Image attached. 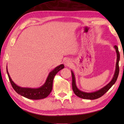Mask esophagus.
<instances>
[{
	"mask_svg": "<svg viewBox=\"0 0 124 124\" xmlns=\"http://www.w3.org/2000/svg\"><path fill=\"white\" fill-rule=\"evenodd\" d=\"M64 65L66 67H70L71 65V64H72V62L71 61V60H69V59H67L65 60V61L64 62Z\"/></svg>",
	"mask_w": 124,
	"mask_h": 124,
	"instance_id": "obj_1",
	"label": "esophagus"
}]
</instances>
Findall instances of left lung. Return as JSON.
Listing matches in <instances>:
<instances>
[{"mask_svg": "<svg viewBox=\"0 0 124 124\" xmlns=\"http://www.w3.org/2000/svg\"><path fill=\"white\" fill-rule=\"evenodd\" d=\"M114 48L116 49V52L117 53V62L116 64V69L114 75L113 76V78L112 80L110 81V82L107 84V85L103 87H102L98 91H96L95 92H91V93H88V92H85L83 91H81L79 90L78 88V87L76 86V78L74 73L72 70H71L72 74V89L74 93L77 95V96L80 97L84 99H88V100H95L96 99L100 98V97L106 93V92L109 90V89L111 87L112 85L116 83L117 78L118 77V75H119V62L120 60V54L119 51H118V47L115 45L114 46Z\"/></svg>", "mask_w": 124, "mask_h": 124, "instance_id": "1", "label": "left lung"}]
</instances>
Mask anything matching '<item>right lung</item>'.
I'll list each match as a JSON object with an SVG mask.
<instances>
[{
  "label": "right lung",
  "instance_id": "right-lung-1",
  "mask_svg": "<svg viewBox=\"0 0 124 124\" xmlns=\"http://www.w3.org/2000/svg\"><path fill=\"white\" fill-rule=\"evenodd\" d=\"M64 68L63 64H60L59 66L51 71L48 74L45 83L43 85L39 88H28V87H22L15 84L14 81L10 78L8 71L7 70V67H6V70L8 76L10 84L13 87V89L15 92L21 96H24L26 98L31 100H40L46 98L51 93L53 88V79L56 73L60 70H62Z\"/></svg>",
  "mask_w": 124,
  "mask_h": 124
}]
</instances>
